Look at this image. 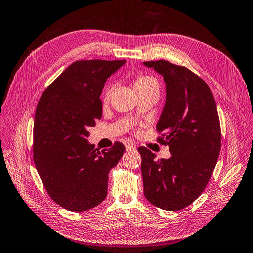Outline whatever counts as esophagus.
Returning a JSON list of instances; mask_svg holds the SVG:
<instances>
[{
    "mask_svg": "<svg viewBox=\"0 0 253 253\" xmlns=\"http://www.w3.org/2000/svg\"><path fill=\"white\" fill-rule=\"evenodd\" d=\"M125 147H126L127 150H132V149L136 148V146L134 145V144H132V143H126L125 144Z\"/></svg>",
    "mask_w": 253,
    "mask_h": 253,
    "instance_id": "34e87169",
    "label": "esophagus"
}]
</instances>
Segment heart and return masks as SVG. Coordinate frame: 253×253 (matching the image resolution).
Segmentation results:
<instances>
[{
  "instance_id": "heart-1",
  "label": "heart",
  "mask_w": 253,
  "mask_h": 253,
  "mask_svg": "<svg viewBox=\"0 0 253 253\" xmlns=\"http://www.w3.org/2000/svg\"><path fill=\"white\" fill-rule=\"evenodd\" d=\"M147 85H158V82L154 77L151 76H147V75H140L138 77H135L134 79V88H141V86H147ZM113 84L110 83L108 84L105 89H104V93L103 96L105 99H108L111 95V92L113 90Z\"/></svg>"
}]
</instances>
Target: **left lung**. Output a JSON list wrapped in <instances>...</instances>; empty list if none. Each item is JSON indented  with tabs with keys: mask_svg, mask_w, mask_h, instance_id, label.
<instances>
[{
	"mask_svg": "<svg viewBox=\"0 0 253 253\" xmlns=\"http://www.w3.org/2000/svg\"><path fill=\"white\" fill-rule=\"evenodd\" d=\"M163 76L167 100L157 124L158 142L171 157L139 147L144 195L150 204L168 211L190 206L204 192L219 156L221 132L212 92L203 78L167 60L145 61Z\"/></svg>",
	"mask_w": 253,
	"mask_h": 253,
	"instance_id": "1",
	"label": "left lung"
}]
</instances>
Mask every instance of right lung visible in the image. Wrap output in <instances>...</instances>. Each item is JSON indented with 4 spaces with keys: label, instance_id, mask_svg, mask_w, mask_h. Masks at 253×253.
Wrapping results in <instances>:
<instances>
[{
    "label": "right lung",
    "instance_id": "1",
    "mask_svg": "<svg viewBox=\"0 0 253 253\" xmlns=\"http://www.w3.org/2000/svg\"><path fill=\"white\" fill-rule=\"evenodd\" d=\"M125 60H78L42 93L35 113L33 157L43 185L56 204L72 212L98 206L108 175L125 151L120 142L102 153L86 140L102 118L100 94Z\"/></svg>",
    "mask_w": 253,
    "mask_h": 253
}]
</instances>
